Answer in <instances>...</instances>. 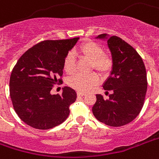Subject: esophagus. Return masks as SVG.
Masks as SVG:
<instances>
[{"label":"esophagus","mask_w":159,"mask_h":159,"mask_svg":"<svg viewBox=\"0 0 159 159\" xmlns=\"http://www.w3.org/2000/svg\"><path fill=\"white\" fill-rule=\"evenodd\" d=\"M86 94H85L84 93H81V92H77V96L78 97H83V96H85Z\"/></svg>","instance_id":"1"}]
</instances>
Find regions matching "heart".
Returning a JSON list of instances; mask_svg holds the SVG:
<instances>
[{
	"label": "heart",
	"instance_id": "heart-1",
	"mask_svg": "<svg viewBox=\"0 0 159 159\" xmlns=\"http://www.w3.org/2000/svg\"><path fill=\"white\" fill-rule=\"evenodd\" d=\"M76 52L80 57L92 61V69H95L102 77H106L112 69V57L104 53L103 47L93 41H85L79 45ZM63 69L66 74H73L76 71V58L68 53L63 60ZM98 76L96 73L77 74L69 80V85L81 93H87L98 84Z\"/></svg>",
	"mask_w": 159,
	"mask_h": 159
}]
</instances>
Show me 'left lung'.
<instances>
[{
    "label": "left lung",
    "instance_id": "1",
    "mask_svg": "<svg viewBox=\"0 0 159 159\" xmlns=\"http://www.w3.org/2000/svg\"><path fill=\"white\" fill-rule=\"evenodd\" d=\"M97 38L107 39L113 65L103 84L106 94L111 91L109 98L97 94L93 113L106 125L121 127L135 119L143 108L148 86L146 68L137 51L120 37L101 34Z\"/></svg>",
    "mask_w": 159,
    "mask_h": 159
}]
</instances>
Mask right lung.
Returning <instances> with one entry per match:
<instances>
[{"label": "right lung", "instance_id": "right-lung-1", "mask_svg": "<svg viewBox=\"0 0 159 159\" xmlns=\"http://www.w3.org/2000/svg\"><path fill=\"white\" fill-rule=\"evenodd\" d=\"M79 39L47 40L28 49L17 61L10 77V96L16 114L36 129H50L62 123L77 98L72 88L62 94L51 90L63 74V60Z\"/></svg>", "mask_w": 159, "mask_h": 159}]
</instances>
